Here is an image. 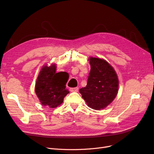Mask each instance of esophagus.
<instances>
[{
  "label": "esophagus",
  "instance_id": "1",
  "mask_svg": "<svg viewBox=\"0 0 154 154\" xmlns=\"http://www.w3.org/2000/svg\"><path fill=\"white\" fill-rule=\"evenodd\" d=\"M78 87H74V88H70V91L71 92H78Z\"/></svg>",
  "mask_w": 154,
  "mask_h": 154
}]
</instances>
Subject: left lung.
Masks as SVG:
<instances>
[{
    "label": "left lung",
    "mask_w": 154,
    "mask_h": 154,
    "mask_svg": "<svg viewBox=\"0 0 154 154\" xmlns=\"http://www.w3.org/2000/svg\"><path fill=\"white\" fill-rule=\"evenodd\" d=\"M91 71L87 86L80 93L87 105L94 110L103 109L118 92L119 80L114 68L103 59L90 57Z\"/></svg>",
    "instance_id": "left-lung-1"
}]
</instances>
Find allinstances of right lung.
<instances>
[{
    "instance_id": "add662e5",
    "label": "right lung",
    "mask_w": 154,
    "mask_h": 154,
    "mask_svg": "<svg viewBox=\"0 0 154 154\" xmlns=\"http://www.w3.org/2000/svg\"><path fill=\"white\" fill-rule=\"evenodd\" d=\"M56 64L42 68L35 84V92L42 105L56 108L63 103L64 97L69 93L66 89L69 79L66 72H57Z\"/></svg>"
}]
</instances>
